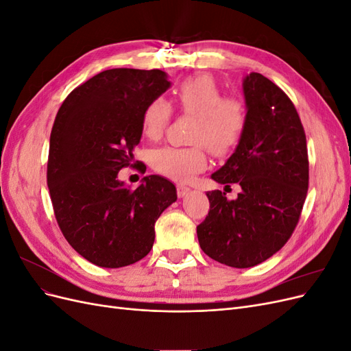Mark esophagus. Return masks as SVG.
Segmentation results:
<instances>
[{"instance_id": "esophagus-1", "label": "esophagus", "mask_w": 351, "mask_h": 351, "mask_svg": "<svg viewBox=\"0 0 351 351\" xmlns=\"http://www.w3.org/2000/svg\"><path fill=\"white\" fill-rule=\"evenodd\" d=\"M190 192H192V189L184 186V184H178L177 186V195H178V197H186Z\"/></svg>"}]
</instances>
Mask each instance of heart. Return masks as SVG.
<instances>
[{"instance_id":"1","label":"heart","mask_w":351,"mask_h":351,"mask_svg":"<svg viewBox=\"0 0 351 351\" xmlns=\"http://www.w3.org/2000/svg\"><path fill=\"white\" fill-rule=\"evenodd\" d=\"M178 111L195 117L190 146H162L152 152L155 171L180 182H187L206 167V147L226 156L239 146L247 124L244 104L236 97H224L219 84L208 76L189 77L176 89ZM171 117V107L164 98L147 102L142 112V130L149 139H158Z\"/></svg>"}]
</instances>
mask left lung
I'll list each match as a JSON object with an SVG mask.
<instances>
[{"label":"left lung","instance_id":"1","mask_svg":"<svg viewBox=\"0 0 351 351\" xmlns=\"http://www.w3.org/2000/svg\"><path fill=\"white\" fill-rule=\"evenodd\" d=\"M247 124L236 152L212 174L241 187L231 200L208 192L209 212L197 226L202 250L232 268L269 259L289 241L309 189V156L300 117L287 93L259 73L244 79ZM231 190V189H230Z\"/></svg>","mask_w":351,"mask_h":351}]
</instances>
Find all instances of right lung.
<instances>
[{
	"label": "right lung",
	"instance_id": "obj_1",
	"mask_svg": "<svg viewBox=\"0 0 351 351\" xmlns=\"http://www.w3.org/2000/svg\"><path fill=\"white\" fill-rule=\"evenodd\" d=\"M169 88L161 70L111 69L73 89L51 130L47 183L57 224L70 246L102 268L145 258L155 222L176 202L167 178L149 176L137 189L119 182L133 167L147 102Z\"/></svg>",
	"mask_w": 351,
	"mask_h": 351
}]
</instances>
